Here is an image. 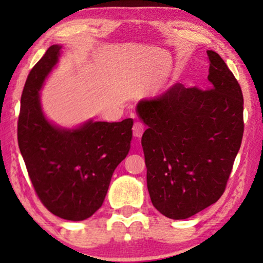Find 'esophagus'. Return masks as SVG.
Wrapping results in <instances>:
<instances>
[{
  "label": "esophagus",
  "instance_id": "1",
  "mask_svg": "<svg viewBox=\"0 0 263 263\" xmlns=\"http://www.w3.org/2000/svg\"><path fill=\"white\" fill-rule=\"evenodd\" d=\"M145 131V126L144 124L140 123V122H136L133 124V127H132V132H133V136L136 138H140L142 136V133Z\"/></svg>",
  "mask_w": 263,
  "mask_h": 263
}]
</instances>
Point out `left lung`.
Here are the masks:
<instances>
[{"instance_id": "8db88e82", "label": "left lung", "mask_w": 263, "mask_h": 263, "mask_svg": "<svg viewBox=\"0 0 263 263\" xmlns=\"http://www.w3.org/2000/svg\"><path fill=\"white\" fill-rule=\"evenodd\" d=\"M210 60L209 89L176 83L138 115L147 188L154 208L171 219H185L224 194L243 135L242 91L218 53Z\"/></svg>"}]
</instances>
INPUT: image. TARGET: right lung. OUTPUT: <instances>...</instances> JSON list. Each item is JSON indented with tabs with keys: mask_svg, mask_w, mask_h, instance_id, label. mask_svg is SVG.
<instances>
[{
	"mask_svg": "<svg viewBox=\"0 0 263 263\" xmlns=\"http://www.w3.org/2000/svg\"><path fill=\"white\" fill-rule=\"evenodd\" d=\"M60 48L48 47L26 79L17 138L44 206L62 219L79 221L94 215L103 204L115 169L130 149L133 121H89L77 130L48 123L41 108L39 90L57 64Z\"/></svg>",
	"mask_w": 263,
	"mask_h": 263,
	"instance_id": "add662e5",
	"label": "right lung"
}]
</instances>
